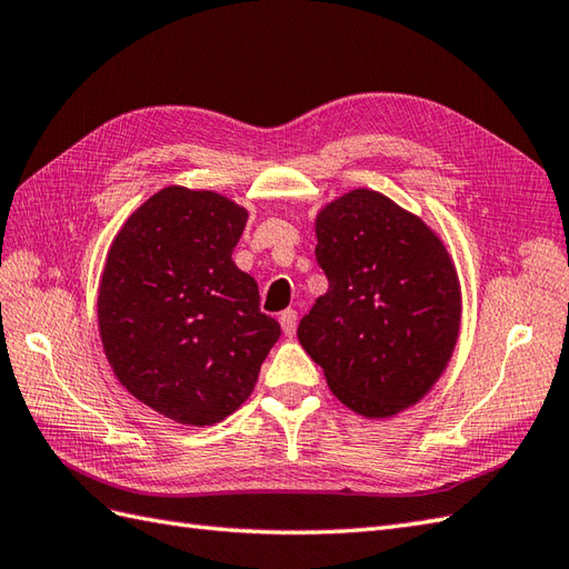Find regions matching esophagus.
<instances>
[{
    "instance_id": "obj_1",
    "label": "esophagus",
    "mask_w": 569,
    "mask_h": 569,
    "mask_svg": "<svg viewBox=\"0 0 569 569\" xmlns=\"http://www.w3.org/2000/svg\"><path fill=\"white\" fill-rule=\"evenodd\" d=\"M279 319H281V329H283L286 337H293L296 329H298V312L296 310H283Z\"/></svg>"
}]
</instances>
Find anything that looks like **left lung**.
Here are the masks:
<instances>
[{
  "label": "left lung",
  "instance_id": "left-lung-1",
  "mask_svg": "<svg viewBox=\"0 0 569 569\" xmlns=\"http://www.w3.org/2000/svg\"><path fill=\"white\" fill-rule=\"evenodd\" d=\"M317 264L329 288L298 339L348 409L389 418L423 399L455 351L461 293L442 240L372 189L319 211Z\"/></svg>",
  "mask_w": 569,
  "mask_h": 569
}]
</instances>
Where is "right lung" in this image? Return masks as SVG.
<instances>
[{
  "mask_svg": "<svg viewBox=\"0 0 569 569\" xmlns=\"http://www.w3.org/2000/svg\"><path fill=\"white\" fill-rule=\"evenodd\" d=\"M247 211L166 187L127 218L98 290V327L129 395L182 426L221 423L252 395L281 327L232 261Z\"/></svg>",
  "mask_w": 569,
  "mask_h": 569,
  "instance_id": "add662e5",
  "label": "right lung"
}]
</instances>
